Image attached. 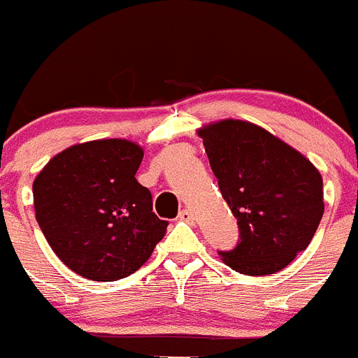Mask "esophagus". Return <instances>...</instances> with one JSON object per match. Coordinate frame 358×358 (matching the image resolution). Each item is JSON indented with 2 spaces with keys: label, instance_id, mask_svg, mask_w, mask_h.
<instances>
[{
  "label": "esophagus",
  "instance_id": "esophagus-1",
  "mask_svg": "<svg viewBox=\"0 0 358 358\" xmlns=\"http://www.w3.org/2000/svg\"><path fill=\"white\" fill-rule=\"evenodd\" d=\"M177 218H179V220H185V222H194L195 215L192 210H182V211H179V217Z\"/></svg>",
  "mask_w": 358,
  "mask_h": 358
}]
</instances>
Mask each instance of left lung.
Returning a JSON list of instances; mask_svg holds the SVG:
<instances>
[{"mask_svg":"<svg viewBox=\"0 0 358 358\" xmlns=\"http://www.w3.org/2000/svg\"><path fill=\"white\" fill-rule=\"evenodd\" d=\"M240 240L220 252L245 276L280 273L305 251L324 213L322 177L301 152L260 125L218 120L197 131Z\"/></svg>","mask_w":358,"mask_h":358,"instance_id":"8db88e82","label":"left lung"}]
</instances>
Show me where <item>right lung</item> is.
I'll return each instance as SVG.
<instances>
[{"mask_svg": "<svg viewBox=\"0 0 358 358\" xmlns=\"http://www.w3.org/2000/svg\"><path fill=\"white\" fill-rule=\"evenodd\" d=\"M143 148L110 138L59 152L34 181L41 231L78 276L116 281L136 273L166 233L148 188L136 181Z\"/></svg>", "mask_w": 358, "mask_h": 358, "instance_id": "obj_1", "label": "right lung"}]
</instances>
